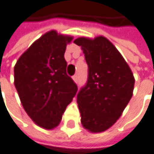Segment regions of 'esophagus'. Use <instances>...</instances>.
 <instances>
[{
	"label": "esophagus",
	"instance_id": "1",
	"mask_svg": "<svg viewBox=\"0 0 154 154\" xmlns=\"http://www.w3.org/2000/svg\"><path fill=\"white\" fill-rule=\"evenodd\" d=\"M73 80H74L75 83H78V75H75L73 76Z\"/></svg>",
	"mask_w": 154,
	"mask_h": 154
}]
</instances>
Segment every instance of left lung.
Listing matches in <instances>:
<instances>
[{"label":"left lung","mask_w":154,"mask_h":154,"mask_svg":"<svg viewBox=\"0 0 154 154\" xmlns=\"http://www.w3.org/2000/svg\"><path fill=\"white\" fill-rule=\"evenodd\" d=\"M74 43L81 47L88 66V82L76 100L81 124L91 133L103 132L119 119L129 103L135 84L133 73L103 36L80 37Z\"/></svg>","instance_id":"1"}]
</instances>
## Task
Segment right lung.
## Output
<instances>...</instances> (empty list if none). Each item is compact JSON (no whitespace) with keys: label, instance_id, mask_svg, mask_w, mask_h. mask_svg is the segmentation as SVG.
Returning <instances> with one entry per match:
<instances>
[{"label":"right lung","instance_id":"obj_1","mask_svg":"<svg viewBox=\"0 0 154 154\" xmlns=\"http://www.w3.org/2000/svg\"><path fill=\"white\" fill-rule=\"evenodd\" d=\"M72 36L51 30L35 40L14 66V86L27 116L38 127L60 124L78 87L66 75L64 60Z\"/></svg>","mask_w":154,"mask_h":154}]
</instances>
